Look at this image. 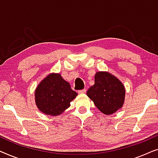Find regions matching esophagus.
<instances>
[{"label": "esophagus", "instance_id": "esophagus-1", "mask_svg": "<svg viewBox=\"0 0 158 158\" xmlns=\"http://www.w3.org/2000/svg\"><path fill=\"white\" fill-rule=\"evenodd\" d=\"M86 90L85 89H82V90H79L78 93L79 94H85Z\"/></svg>", "mask_w": 158, "mask_h": 158}]
</instances>
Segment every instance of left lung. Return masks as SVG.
Segmentation results:
<instances>
[{
  "label": "left lung",
  "instance_id": "obj_1",
  "mask_svg": "<svg viewBox=\"0 0 158 158\" xmlns=\"http://www.w3.org/2000/svg\"><path fill=\"white\" fill-rule=\"evenodd\" d=\"M87 96L98 110L110 115L122 107L125 88L114 75L106 72H98L95 75L94 85L88 90Z\"/></svg>",
  "mask_w": 158,
  "mask_h": 158
}]
</instances>
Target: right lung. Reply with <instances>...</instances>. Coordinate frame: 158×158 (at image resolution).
Returning a JSON list of instances; mask_svg holds the SVG:
<instances>
[{
	"instance_id": "1",
	"label": "right lung",
	"mask_w": 158,
	"mask_h": 158,
	"mask_svg": "<svg viewBox=\"0 0 158 158\" xmlns=\"http://www.w3.org/2000/svg\"><path fill=\"white\" fill-rule=\"evenodd\" d=\"M77 94L60 74H50L36 88L35 101L38 109L47 115L58 116L70 106Z\"/></svg>"
}]
</instances>
